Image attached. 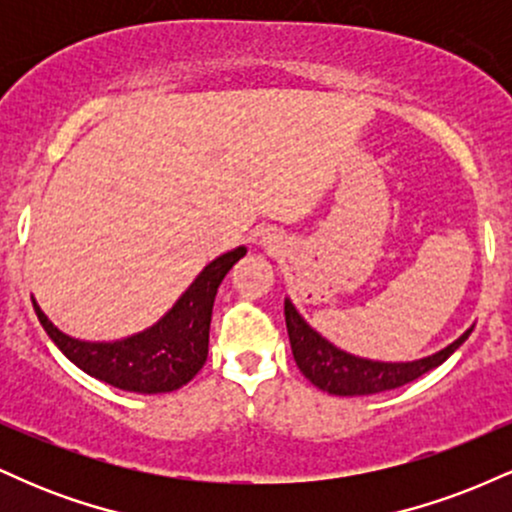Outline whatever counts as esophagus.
<instances>
[{"label":"esophagus","mask_w":512,"mask_h":512,"mask_svg":"<svg viewBox=\"0 0 512 512\" xmlns=\"http://www.w3.org/2000/svg\"><path fill=\"white\" fill-rule=\"evenodd\" d=\"M262 245L267 250H279L281 248V240L276 238V233H264L262 236Z\"/></svg>","instance_id":"34e87169"}]
</instances>
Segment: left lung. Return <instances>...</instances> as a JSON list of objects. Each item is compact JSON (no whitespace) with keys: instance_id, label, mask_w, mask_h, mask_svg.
Wrapping results in <instances>:
<instances>
[{"instance_id":"left-lung-1","label":"left lung","mask_w":512,"mask_h":512,"mask_svg":"<svg viewBox=\"0 0 512 512\" xmlns=\"http://www.w3.org/2000/svg\"><path fill=\"white\" fill-rule=\"evenodd\" d=\"M286 330L293 351V361L305 378L327 395L337 397H366L378 392L395 390L421 378L428 370L438 368L467 342L474 325L460 334L455 342L436 351V354L416 358V361H373L334 346L330 339L308 325V320L298 313L291 298H284Z\"/></svg>"}]
</instances>
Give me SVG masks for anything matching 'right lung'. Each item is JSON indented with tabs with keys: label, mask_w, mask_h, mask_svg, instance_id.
<instances>
[{
	"label": "right lung",
	"mask_w": 512,
	"mask_h": 512,
	"mask_svg": "<svg viewBox=\"0 0 512 512\" xmlns=\"http://www.w3.org/2000/svg\"><path fill=\"white\" fill-rule=\"evenodd\" d=\"M245 252L248 248L240 245L211 260L161 320L115 342L76 339L62 332L31 296L33 308L57 349L91 378L139 395L173 392L190 383L207 361L216 291L223 276L231 272L240 257H245Z\"/></svg>",
	"instance_id": "add662e5"
}]
</instances>
